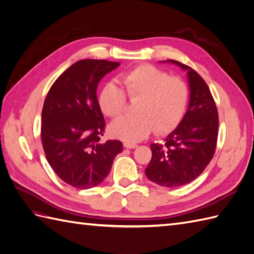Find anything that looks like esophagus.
Returning a JSON list of instances; mask_svg holds the SVG:
<instances>
[{
	"mask_svg": "<svg viewBox=\"0 0 254 254\" xmlns=\"http://www.w3.org/2000/svg\"><path fill=\"white\" fill-rule=\"evenodd\" d=\"M124 146H125L126 148H134V147H137V144L131 143V142H124Z\"/></svg>",
	"mask_w": 254,
	"mask_h": 254,
	"instance_id": "1",
	"label": "esophagus"
}]
</instances>
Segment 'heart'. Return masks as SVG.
Returning <instances> with one entry per match:
<instances>
[{
	"mask_svg": "<svg viewBox=\"0 0 254 254\" xmlns=\"http://www.w3.org/2000/svg\"><path fill=\"white\" fill-rule=\"evenodd\" d=\"M121 80L126 94L135 106L137 115L122 117L111 124L114 137L128 142L146 138L153 130L166 134L181 123L187 112L190 90L179 76L152 64H141L124 73ZM125 91L115 83H108L99 94L98 102L102 112L110 117H119L127 106Z\"/></svg>",
	"mask_w": 254,
	"mask_h": 254,
	"instance_id": "1",
	"label": "heart"
}]
</instances>
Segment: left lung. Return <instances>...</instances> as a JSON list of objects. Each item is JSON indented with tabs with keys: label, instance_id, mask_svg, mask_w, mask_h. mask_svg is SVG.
I'll return each instance as SVG.
<instances>
[{
	"label": "left lung",
	"instance_id": "left-lung-1",
	"mask_svg": "<svg viewBox=\"0 0 254 254\" xmlns=\"http://www.w3.org/2000/svg\"><path fill=\"white\" fill-rule=\"evenodd\" d=\"M167 61L188 71L189 109L164 144H151L152 158L145 175L162 187L178 188L199 177L212 159L218 141L219 114L208 85L199 74L179 61Z\"/></svg>",
	"mask_w": 254,
	"mask_h": 254
}]
</instances>
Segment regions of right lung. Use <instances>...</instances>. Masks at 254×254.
Masks as SVG:
<instances>
[{"label":"right lung","mask_w":254,"mask_h":254,"mask_svg":"<svg viewBox=\"0 0 254 254\" xmlns=\"http://www.w3.org/2000/svg\"><path fill=\"white\" fill-rule=\"evenodd\" d=\"M121 64L83 59L72 64L52 85L42 110L41 137L48 164L61 180L87 190L109 175L123 150L119 140L100 141L106 128L97 87Z\"/></svg>","instance_id":"1"}]
</instances>
